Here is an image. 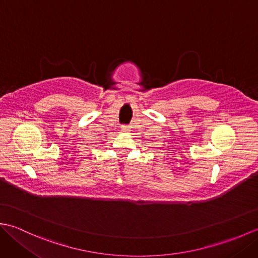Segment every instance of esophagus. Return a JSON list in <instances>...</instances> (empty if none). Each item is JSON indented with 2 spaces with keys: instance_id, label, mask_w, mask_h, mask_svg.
Here are the masks:
<instances>
[{
  "instance_id": "esophagus-1",
  "label": "esophagus",
  "mask_w": 258,
  "mask_h": 258,
  "mask_svg": "<svg viewBox=\"0 0 258 258\" xmlns=\"http://www.w3.org/2000/svg\"><path fill=\"white\" fill-rule=\"evenodd\" d=\"M122 131H123V132H128V127H126V126H123V127H122Z\"/></svg>"
}]
</instances>
